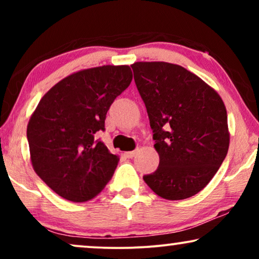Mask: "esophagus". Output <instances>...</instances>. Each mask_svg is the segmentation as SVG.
I'll use <instances>...</instances> for the list:
<instances>
[{"instance_id": "obj_1", "label": "esophagus", "mask_w": 259, "mask_h": 259, "mask_svg": "<svg viewBox=\"0 0 259 259\" xmlns=\"http://www.w3.org/2000/svg\"><path fill=\"white\" fill-rule=\"evenodd\" d=\"M136 153H137V152H136V151H131V152H126V153H125V157H126V158H128V159H132V158H134V157H136Z\"/></svg>"}]
</instances>
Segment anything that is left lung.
Instances as JSON below:
<instances>
[{"instance_id":"obj_1","label":"left lung","mask_w":259,"mask_h":259,"mask_svg":"<svg viewBox=\"0 0 259 259\" xmlns=\"http://www.w3.org/2000/svg\"><path fill=\"white\" fill-rule=\"evenodd\" d=\"M131 67L160 158L157 171L144 176L145 183L165 199L192 197L210 183L228 154L224 102L182 66L136 62Z\"/></svg>"}]
</instances>
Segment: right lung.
<instances>
[{"label":"right lung","mask_w":259,"mask_h":259,"mask_svg":"<svg viewBox=\"0 0 259 259\" xmlns=\"http://www.w3.org/2000/svg\"><path fill=\"white\" fill-rule=\"evenodd\" d=\"M128 66L84 69L56 83L38 102L27 127L31 164L60 197L82 203L104 190L118 166L98 139L109 107L132 81Z\"/></svg>","instance_id":"1"}]
</instances>
